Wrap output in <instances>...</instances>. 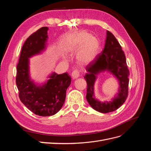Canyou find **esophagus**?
<instances>
[{
  "label": "esophagus",
  "instance_id": "obj_1",
  "mask_svg": "<svg viewBox=\"0 0 151 151\" xmlns=\"http://www.w3.org/2000/svg\"><path fill=\"white\" fill-rule=\"evenodd\" d=\"M79 76V71L77 69H75L72 73V77L73 79H77Z\"/></svg>",
  "mask_w": 151,
  "mask_h": 151
}]
</instances>
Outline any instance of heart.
<instances>
[{
  "label": "heart",
  "mask_w": 151,
  "mask_h": 151,
  "mask_svg": "<svg viewBox=\"0 0 151 151\" xmlns=\"http://www.w3.org/2000/svg\"><path fill=\"white\" fill-rule=\"evenodd\" d=\"M100 44L98 39L86 31L77 32L67 40L68 52L77 55V60L81 65H88L96 58Z\"/></svg>",
  "instance_id": "obj_1"
}]
</instances>
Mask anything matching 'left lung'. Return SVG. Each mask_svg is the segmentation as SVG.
Returning <instances> with one entry per match:
<instances>
[{
    "label": "left lung",
    "mask_w": 151,
    "mask_h": 151,
    "mask_svg": "<svg viewBox=\"0 0 151 151\" xmlns=\"http://www.w3.org/2000/svg\"><path fill=\"white\" fill-rule=\"evenodd\" d=\"M106 35L103 50L87 65V73L84 77L88 86L87 101L95 110L103 113L115 111L125 103L129 93L130 75L125 53L121 45L111 32L107 31ZM104 71H108L117 77L120 88L117 96L112 101L101 102L94 96L93 84L97 75Z\"/></svg>",
    "instance_id": "1"
}]
</instances>
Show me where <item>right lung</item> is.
Returning a JSON list of instances; mask_svg holds the SVG:
<instances>
[{
  "instance_id": "1",
  "label": "right lung",
  "mask_w": 151,
  "mask_h": 151,
  "mask_svg": "<svg viewBox=\"0 0 151 151\" xmlns=\"http://www.w3.org/2000/svg\"><path fill=\"white\" fill-rule=\"evenodd\" d=\"M47 27H42L27 38L22 47L17 65L16 83L21 101L36 115L52 116L65 102L66 91L71 83L67 73H52L42 86L36 85L29 75V58L42 52L46 47Z\"/></svg>"
}]
</instances>
